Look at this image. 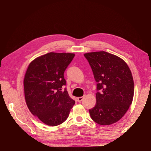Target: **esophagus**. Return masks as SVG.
<instances>
[{
  "label": "esophagus",
  "mask_w": 151,
  "mask_h": 151,
  "mask_svg": "<svg viewBox=\"0 0 151 151\" xmlns=\"http://www.w3.org/2000/svg\"><path fill=\"white\" fill-rule=\"evenodd\" d=\"M83 99H84V97H83V96L79 97V98H77V101H78V102L80 103V102H81L82 101H83Z\"/></svg>",
  "instance_id": "obj_1"
}]
</instances>
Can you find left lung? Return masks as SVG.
Listing matches in <instances>:
<instances>
[{
  "label": "left lung",
  "mask_w": 151,
  "mask_h": 151,
  "mask_svg": "<svg viewBox=\"0 0 151 151\" xmlns=\"http://www.w3.org/2000/svg\"><path fill=\"white\" fill-rule=\"evenodd\" d=\"M97 84L96 103L89 109L93 120L101 125L116 123L124 116L132 103L133 77L127 63L104 51L86 53Z\"/></svg>",
  "instance_id": "left-lung-1"
}]
</instances>
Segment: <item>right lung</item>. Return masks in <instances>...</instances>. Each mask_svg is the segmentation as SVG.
Segmentation results:
<instances>
[{
  "label": "right lung",
  "mask_w": 151,
  "mask_h": 151,
  "mask_svg": "<svg viewBox=\"0 0 151 151\" xmlns=\"http://www.w3.org/2000/svg\"><path fill=\"white\" fill-rule=\"evenodd\" d=\"M74 56L71 53H48L34 59L27 68L23 82L26 104L47 125L62 124L75 104L67 91H62L66 84L63 74Z\"/></svg>",
  "instance_id": "add662e5"
}]
</instances>
